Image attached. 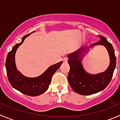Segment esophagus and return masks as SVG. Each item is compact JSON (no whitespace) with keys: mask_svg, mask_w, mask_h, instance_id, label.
Instances as JSON below:
<instances>
[{"mask_svg":"<svg viewBox=\"0 0 120 120\" xmlns=\"http://www.w3.org/2000/svg\"><path fill=\"white\" fill-rule=\"evenodd\" d=\"M67 61H68V58L66 57H65L63 59V62L64 63H67Z\"/></svg>","mask_w":120,"mask_h":120,"instance_id":"1","label":"esophagus"}]
</instances>
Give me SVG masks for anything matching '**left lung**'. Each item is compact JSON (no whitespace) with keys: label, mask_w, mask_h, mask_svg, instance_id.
<instances>
[{"label":"left lung","mask_w":120,"mask_h":120,"mask_svg":"<svg viewBox=\"0 0 120 120\" xmlns=\"http://www.w3.org/2000/svg\"><path fill=\"white\" fill-rule=\"evenodd\" d=\"M100 40L90 46L101 45L105 46L109 53L110 63L106 71L96 75L89 74L85 71L79 59L82 52L85 49L78 50L68 55V63L70 67L68 75V81L70 86L76 93L82 95H90L96 94L107 86L112 79L116 65V57L113 47L103 36L99 35Z\"/></svg>","instance_id":"8db88e82"}]
</instances>
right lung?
<instances>
[{
    "label": "right lung",
    "instance_id": "1",
    "mask_svg": "<svg viewBox=\"0 0 120 120\" xmlns=\"http://www.w3.org/2000/svg\"><path fill=\"white\" fill-rule=\"evenodd\" d=\"M30 34L24 36L22 38V41L15 45L8 52L6 61V68L8 81L13 88L26 95L36 96L43 94L48 90L53 75L60 67L63 61L51 66L43 74L36 78H28L22 75L15 67V53L24 39Z\"/></svg>",
    "mask_w": 120,
    "mask_h": 120
}]
</instances>
